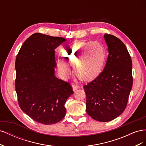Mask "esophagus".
<instances>
[{"label": "esophagus", "mask_w": 146, "mask_h": 146, "mask_svg": "<svg viewBox=\"0 0 146 146\" xmlns=\"http://www.w3.org/2000/svg\"><path fill=\"white\" fill-rule=\"evenodd\" d=\"M72 88H73V90L74 91H76L77 90L79 89L80 88V86L77 85H76V84H73L72 85Z\"/></svg>", "instance_id": "esophagus-1"}]
</instances>
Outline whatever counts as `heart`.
Instances as JSON below:
<instances>
[{
	"mask_svg": "<svg viewBox=\"0 0 146 146\" xmlns=\"http://www.w3.org/2000/svg\"><path fill=\"white\" fill-rule=\"evenodd\" d=\"M104 46L98 41H78L62 52V59L57 61L60 71L69 76L70 66L75 65V73L84 80L94 78L101 72L106 60Z\"/></svg>",
	"mask_w": 146,
	"mask_h": 146,
	"instance_id": "obj_1",
	"label": "heart"
}]
</instances>
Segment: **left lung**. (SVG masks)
<instances>
[{"mask_svg": "<svg viewBox=\"0 0 146 146\" xmlns=\"http://www.w3.org/2000/svg\"><path fill=\"white\" fill-rule=\"evenodd\" d=\"M108 56L103 71L83 86L86 112L94 120L112 121L124 111L133 85L132 61L120 39L105 34Z\"/></svg>", "mask_w": 146, "mask_h": 146, "instance_id": "obj_1", "label": "left lung"}]
</instances>
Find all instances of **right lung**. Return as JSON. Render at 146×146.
<instances>
[{"mask_svg":"<svg viewBox=\"0 0 146 146\" xmlns=\"http://www.w3.org/2000/svg\"><path fill=\"white\" fill-rule=\"evenodd\" d=\"M66 39L39 33L26 40L17 55L16 91L21 110L45 125L60 121L64 104L74 92L70 84L55 76V49Z\"/></svg>","mask_w":146,"mask_h":146,"instance_id":"obj_1","label":"right lung"}]
</instances>
